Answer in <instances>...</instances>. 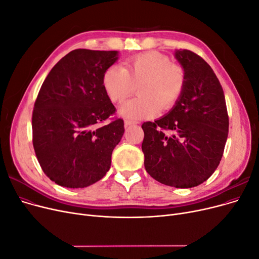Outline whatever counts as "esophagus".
<instances>
[{
	"label": "esophagus",
	"mask_w": 259,
	"mask_h": 259,
	"mask_svg": "<svg viewBox=\"0 0 259 259\" xmlns=\"http://www.w3.org/2000/svg\"><path fill=\"white\" fill-rule=\"evenodd\" d=\"M124 124H125V126H131V125L137 124V122H136V121H133V120H130V119H126V120L124 121Z\"/></svg>",
	"instance_id": "34e87169"
}]
</instances>
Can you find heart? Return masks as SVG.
I'll return each instance as SVG.
<instances>
[{"mask_svg": "<svg viewBox=\"0 0 259 259\" xmlns=\"http://www.w3.org/2000/svg\"><path fill=\"white\" fill-rule=\"evenodd\" d=\"M103 86L113 102H122L136 91L139 96L120 108L130 119L152 118L159 110L173 108L187 84V72L170 59L158 52H146L130 57L125 67L110 65L103 73Z\"/></svg>", "mask_w": 259, "mask_h": 259, "instance_id": "obj_1", "label": "heart"}]
</instances>
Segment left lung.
I'll list each match as a JSON object with an SVG mask.
<instances>
[{
	"label": "left lung",
	"instance_id": "1",
	"mask_svg": "<svg viewBox=\"0 0 259 259\" xmlns=\"http://www.w3.org/2000/svg\"><path fill=\"white\" fill-rule=\"evenodd\" d=\"M187 72L184 92L170 112L144 122V166L165 186L188 189L207 180L223 158L229 134L225 94L215 72L197 54L180 49Z\"/></svg>",
	"mask_w": 259,
	"mask_h": 259
}]
</instances>
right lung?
I'll return each mask as SVG.
<instances>
[{
	"label": "right lung",
	"mask_w": 259,
	"mask_h": 259,
	"mask_svg": "<svg viewBox=\"0 0 259 259\" xmlns=\"http://www.w3.org/2000/svg\"><path fill=\"white\" fill-rule=\"evenodd\" d=\"M118 52L75 49L49 71L32 112V144L44 174L61 187L85 188L105 176L124 133L103 86ZM112 120L107 125L102 123Z\"/></svg>",
	"instance_id": "obj_1"
}]
</instances>
